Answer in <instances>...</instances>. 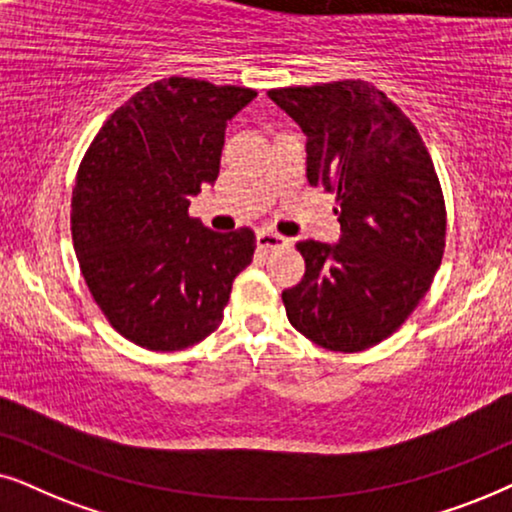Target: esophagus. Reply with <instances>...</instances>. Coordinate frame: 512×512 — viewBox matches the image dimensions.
Segmentation results:
<instances>
[{"label": "esophagus", "mask_w": 512, "mask_h": 512, "mask_svg": "<svg viewBox=\"0 0 512 512\" xmlns=\"http://www.w3.org/2000/svg\"><path fill=\"white\" fill-rule=\"evenodd\" d=\"M257 245H260V248H264V250H283V248H288L290 241L285 236L276 234V231L264 229V231H260V234H257Z\"/></svg>", "instance_id": "1"}]
</instances>
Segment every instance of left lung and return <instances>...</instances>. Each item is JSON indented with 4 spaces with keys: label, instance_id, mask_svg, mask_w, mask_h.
<instances>
[{
    "label": "left lung",
    "instance_id": "1",
    "mask_svg": "<svg viewBox=\"0 0 512 512\" xmlns=\"http://www.w3.org/2000/svg\"><path fill=\"white\" fill-rule=\"evenodd\" d=\"M269 98L306 135L311 187L337 194L342 238L299 241L306 271L283 290L288 320L327 351L391 337L431 288L447 213L431 154L410 119L360 79L274 88Z\"/></svg>",
    "mask_w": 512,
    "mask_h": 512
}]
</instances>
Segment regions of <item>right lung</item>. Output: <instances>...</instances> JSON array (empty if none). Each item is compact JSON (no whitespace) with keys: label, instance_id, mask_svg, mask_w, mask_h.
<instances>
[{"label":"right lung","instance_id":"right-lung-1","mask_svg":"<svg viewBox=\"0 0 512 512\" xmlns=\"http://www.w3.org/2000/svg\"><path fill=\"white\" fill-rule=\"evenodd\" d=\"M252 88L154 81L109 117L72 192L74 252L95 304L128 342L182 351L222 323L255 234L210 231L189 199L220 173L224 128Z\"/></svg>","mask_w":512,"mask_h":512}]
</instances>
